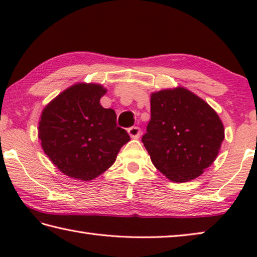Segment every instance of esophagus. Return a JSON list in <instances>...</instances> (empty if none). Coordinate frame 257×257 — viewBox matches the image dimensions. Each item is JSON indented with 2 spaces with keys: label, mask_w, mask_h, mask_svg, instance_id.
<instances>
[{
  "label": "esophagus",
  "mask_w": 257,
  "mask_h": 257,
  "mask_svg": "<svg viewBox=\"0 0 257 257\" xmlns=\"http://www.w3.org/2000/svg\"><path fill=\"white\" fill-rule=\"evenodd\" d=\"M141 128L139 127H130L129 129H128V134H129V136L132 137V138H134V139H136V138H139V136H141Z\"/></svg>",
  "instance_id": "obj_1"
}]
</instances>
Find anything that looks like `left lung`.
I'll use <instances>...</instances> for the list:
<instances>
[{"instance_id":"left-lung-1","label":"left lung","mask_w":257,"mask_h":257,"mask_svg":"<svg viewBox=\"0 0 257 257\" xmlns=\"http://www.w3.org/2000/svg\"><path fill=\"white\" fill-rule=\"evenodd\" d=\"M223 139L219 115L188 89L151 95V120L142 142L155 168L171 181L201 176L214 162Z\"/></svg>"}]
</instances>
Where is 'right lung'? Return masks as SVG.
<instances>
[{"mask_svg": "<svg viewBox=\"0 0 257 257\" xmlns=\"http://www.w3.org/2000/svg\"><path fill=\"white\" fill-rule=\"evenodd\" d=\"M106 89L97 84H76L43 110L38 137L45 154L59 170L73 179L88 181L114 163L130 141L116 125V114L99 99Z\"/></svg>", "mask_w": 257, "mask_h": 257, "instance_id": "right-lung-1", "label": "right lung"}]
</instances>
